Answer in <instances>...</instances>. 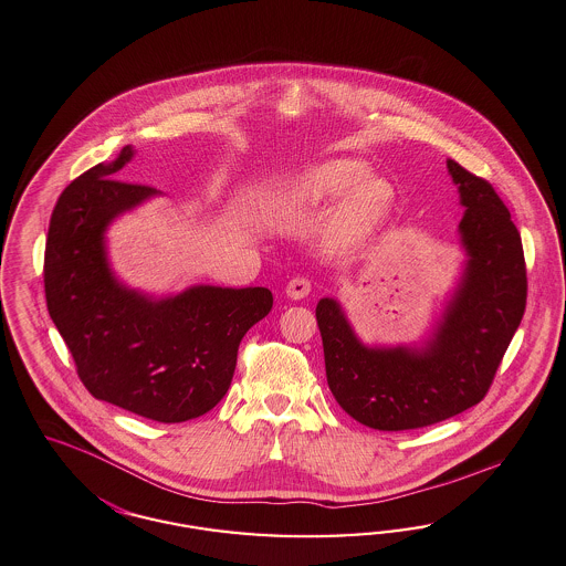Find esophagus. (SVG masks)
I'll return each mask as SVG.
<instances>
[{
  "label": "esophagus",
  "instance_id": "esophagus-1",
  "mask_svg": "<svg viewBox=\"0 0 566 566\" xmlns=\"http://www.w3.org/2000/svg\"><path fill=\"white\" fill-rule=\"evenodd\" d=\"M310 293H312V282L307 277H303V275H296L286 284V294L291 298H305Z\"/></svg>",
  "mask_w": 566,
  "mask_h": 566
}]
</instances>
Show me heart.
<instances>
[{
	"instance_id": "b5f03b06",
	"label": "heart",
	"mask_w": 566,
	"mask_h": 566,
	"mask_svg": "<svg viewBox=\"0 0 566 566\" xmlns=\"http://www.w3.org/2000/svg\"><path fill=\"white\" fill-rule=\"evenodd\" d=\"M305 202L337 203L333 238L339 247L358 249L384 233L396 212V189L381 179H370V168L360 159L335 158L312 166L296 185Z\"/></svg>"
}]
</instances>
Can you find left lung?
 Returning a JSON list of instances; mask_svg holds the SVG:
<instances>
[{"mask_svg": "<svg viewBox=\"0 0 566 566\" xmlns=\"http://www.w3.org/2000/svg\"><path fill=\"white\" fill-rule=\"evenodd\" d=\"M449 172L465 206L459 229L470 261L426 349H368L337 301L317 303L328 387L349 417L373 430L428 428L475 407L524 316L526 263L507 206L491 182L454 159Z\"/></svg>", "mask_w": 566, "mask_h": 566, "instance_id": "8db88e82", "label": "left lung"}]
</instances>
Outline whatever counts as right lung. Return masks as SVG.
Masks as SVG:
<instances>
[{
	"label": "right lung",
	"instance_id": "obj_1",
	"mask_svg": "<svg viewBox=\"0 0 566 566\" xmlns=\"http://www.w3.org/2000/svg\"><path fill=\"white\" fill-rule=\"evenodd\" d=\"M133 149L92 166L59 196L44 252L48 314L96 400L159 423H181L226 396L240 340L270 314L268 289L196 286L151 301L119 286L103 231L156 189L115 179Z\"/></svg>",
	"mask_w": 566,
	"mask_h": 566
}]
</instances>
